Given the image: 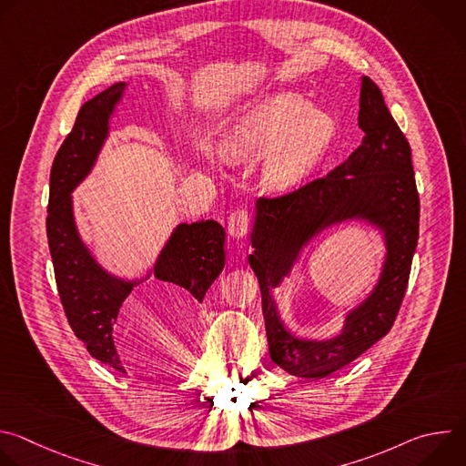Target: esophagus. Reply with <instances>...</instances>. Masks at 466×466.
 Returning a JSON list of instances; mask_svg holds the SVG:
<instances>
[{
  "label": "esophagus",
  "mask_w": 466,
  "mask_h": 466,
  "mask_svg": "<svg viewBox=\"0 0 466 466\" xmlns=\"http://www.w3.org/2000/svg\"><path fill=\"white\" fill-rule=\"evenodd\" d=\"M248 223H250V214L243 208L239 210H234L228 218V234L232 238H243L248 230Z\"/></svg>",
  "instance_id": "34e87169"
}]
</instances>
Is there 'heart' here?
<instances>
[{"instance_id":"b5f03b06","label":"heart","mask_w":466,"mask_h":466,"mask_svg":"<svg viewBox=\"0 0 466 466\" xmlns=\"http://www.w3.org/2000/svg\"><path fill=\"white\" fill-rule=\"evenodd\" d=\"M336 135V119L328 112L309 108L299 96L279 94L245 110L228 130L225 147L234 160L273 150L265 164V182L284 191L313 173Z\"/></svg>"}]
</instances>
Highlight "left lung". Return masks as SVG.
<instances>
[{
  "instance_id": "8db88e82",
  "label": "left lung",
  "mask_w": 466,
  "mask_h": 466,
  "mask_svg": "<svg viewBox=\"0 0 466 466\" xmlns=\"http://www.w3.org/2000/svg\"><path fill=\"white\" fill-rule=\"evenodd\" d=\"M358 123L365 138L341 166L289 193L256 201L248 263L259 282L269 352L299 378L336 372L387 336L408 289L420 218L411 147L369 77L361 79ZM347 218H365L384 232L388 254L380 280L348 316L338 339L299 340L283 328L270 289L289 274L308 240Z\"/></svg>"
}]
</instances>
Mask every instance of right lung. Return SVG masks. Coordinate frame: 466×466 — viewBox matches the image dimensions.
Here are the masks:
<instances>
[{
	"label": "right lung",
	"mask_w": 466,
	"mask_h": 466,
	"mask_svg": "<svg viewBox=\"0 0 466 466\" xmlns=\"http://www.w3.org/2000/svg\"><path fill=\"white\" fill-rule=\"evenodd\" d=\"M125 83H116L86 101L62 142L51 167L47 205V243L53 259L58 297L74 334L86 345L92 358L125 372L114 345V324L119 308L138 282L108 275L79 238L72 191L90 173L108 135V119L119 103ZM225 230L207 219L182 223L162 248L153 273L203 302L208 288L225 265Z\"/></svg>",
	"instance_id": "obj_1"
}]
</instances>
